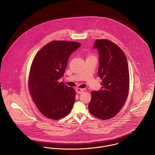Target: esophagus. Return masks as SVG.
<instances>
[{"label": "esophagus", "mask_w": 155, "mask_h": 155, "mask_svg": "<svg viewBox=\"0 0 155 155\" xmlns=\"http://www.w3.org/2000/svg\"><path fill=\"white\" fill-rule=\"evenodd\" d=\"M76 92L77 93H78V94H81L83 91H84V90L83 89H81V88H77L76 89Z\"/></svg>", "instance_id": "1"}]
</instances>
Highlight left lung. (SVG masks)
I'll return each instance as SVG.
<instances>
[{
	"label": "left lung",
	"instance_id": "left-lung-1",
	"mask_svg": "<svg viewBox=\"0 0 155 155\" xmlns=\"http://www.w3.org/2000/svg\"><path fill=\"white\" fill-rule=\"evenodd\" d=\"M99 53L98 76L102 89L91 92L88 109L92 115L105 120L115 117L127 100L129 74L126 55L118 46L107 39L96 40Z\"/></svg>",
	"mask_w": 155,
	"mask_h": 155
}]
</instances>
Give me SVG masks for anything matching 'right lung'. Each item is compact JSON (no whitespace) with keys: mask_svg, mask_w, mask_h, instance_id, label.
Returning a JSON list of instances; mask_svg holds the SVG:
<instances>
[{"mask_svg":"<svg viewBox=\"0 0 155 155\" xmlns=\"http://www.w3.org/2000/svg\"><path fill=\"white\" fill-rule=\"evenodd\" d=\"M80 46L77 42L53 41L42 47L33 59L29 92L37 109L48 118H63L73 108L75 91L58 80L64 75L70 55Z\"/></svg>","mask_w":155,"mask_h":155,"instance_id":"1","label":"right lung"}]
</instances>
